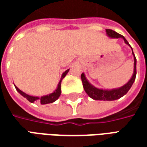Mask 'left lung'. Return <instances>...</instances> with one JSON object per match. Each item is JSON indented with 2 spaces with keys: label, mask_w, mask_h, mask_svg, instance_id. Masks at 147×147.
Listing matches in <instances>:
<instances>
[{
  "label": "left lung",
  "mask_w": 147,
  "mask_h": 147,
  "mask_svg": "<svg viewBox=\"0 0 147 147\" xmlns=\"http://www.w3.org/2000/svg\"><path fill=\"white\" fill-rule=\"evenodd\" d=\"M106 32V35L110 38H121L123 39L124 42L127 45L131 47V51H132V55L134 57V71H133L132 76L131 77L129 81L127 83H125L123 86L118 87V88H113V89H101V88H98L91 83H90L88 80L86 79L85 74L82 73L81 75V79H82V83H83V88L86 93L88 94L90 98H91L94 100L96 101H114V100H117V99L122 98L123 96L126 94L127 91L131 89V87L133 85V83L136 80V58L135 57V54L133 53V49L131 46L129 45V43L127 42L125 38L122 35H120V34L117 33L116 31L113 30H109V29H106L105 30Z\"/></svg>",
  "instance_id": "left-lung-1"
}]
</instances>
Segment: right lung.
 I'll return each mask as SVG.
<instances>
[{
    "label": "right lung",
    "mask_w": 147,
    "mask_h": 147,
    "mask_svg": "<svg viewBox=\"0 0 147 147\" xmlns=\"http://www.w3.org/2000/svg\"><path fill=\"white\" fill-rule=\"evenodd\" d=\"M68 71H69V69H67V70L65 71L64 72H63L62 76H61V80H60V82L58 83V85L57 86L56 90H55L53 92L51 93V94H47V95L42 96V97L32 96L30 95V94H26V93L24 92V91H22V90L19 89L16 86H15V87H16V90L21 95L23 96V97H24V98H27L29 102H31V103L38 102L39 103H41L42 105H45V104H49V103H53V102H54L55 101H57V100L59 98L60 95H61V81H62V80L64 79V77L66 76V75H67Z\"/></svg>",
    "instance_id": "1"
}]
</instances>
